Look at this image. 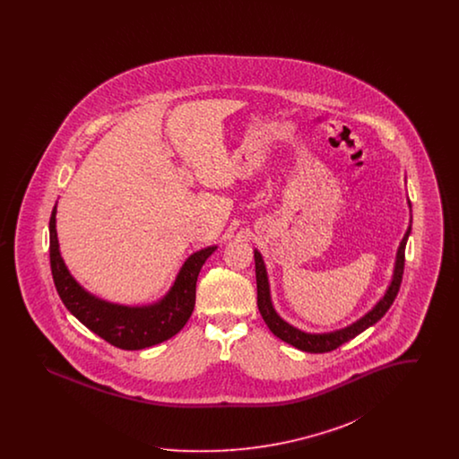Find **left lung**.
Instances as JSON below:
<instances>
[{"label": "left lung", "instance_id": "1", "mask_svg": "<svg viewBox=\"0 0 459 459\" xmlns=\"http://www.w3.org/2000/svg\"><path fill=\"white\" fill-rule=\"evenodd\" d=\"M408 206L411 208V203L408 201ZM411 234V219L410 225L406 229V234L403 240L399 242L397 253H395V263H394L393 279L387 285L384 296L375 303L370 311H367L361 318H358L356 322H352L351 325L339 330H332V332H322V333H311L305 332L299 328L292 327L290 324H287L284 318L275 311L273 303H272V294H270V282H268V273H266V266L263 262L262 253L258 249H255V266H256V289H258V309L262 313L264 324L272 330L273 335H277L279 339H282L287 344L298 348V350L305 351V352H328V351L337 350L339 346H342L344 342H348L351 339H354L356 335H359L363 330L375 325L391 307V305L399 292L401 281H403V270H404V249H406V242Z\"/></svg>", "mask_w": 459, "mask_h": 459}]
</instances>
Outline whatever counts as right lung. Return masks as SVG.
Segmentation results:
<instances>
[{"label": "right lung", "mask_w": 459, "mask_h": 459, "mask_svg": "<svg viewBox=\"0 0 459 459\" xmlns=\"http://www.w3.org/2000/svg\"><path fill=\"white\" fill-rule=\"evenodd\" d=\"M217 246L193 253L180 266L169 292L152 305L109 303L79 284L60 253L56 234V204L49 219V263L55 287L66 309L86 327L120 350L152 348L180 332L193 315L196 303L197 275Z\"/></svg>", "instance_id": "obj_1"}]
</instances>
